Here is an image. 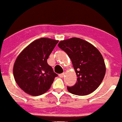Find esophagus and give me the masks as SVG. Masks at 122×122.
<instances>
[{
  "label": "esophagus",
  "mask_w": 122,
  "mask_h": 122,
  "mask_svg": "<svg viewBox=\"0 0 122 122\" xmlns=\"http://www.w3.org/2000/svg\"><path fill=\"white\" fill-rule=\"evenodd\" d=\"M65 75V73H61V74L59 75V77H61V78H62V77H64Z\"/></svg>",
  "instance_id": "obj_1"
}]
</instances>
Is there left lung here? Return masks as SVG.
Returning <instances> with one entry per match:
<instances>
[{"instance_id": "1", "label": "left lung", "mask_w": 122, "mask_h": 122, "mask_svg": "<svg viewBox=\"0 0 122 122\" xmlns=\"http://www.w3.org/2000/svg\"><path fill=\"white\" fill-rule=\"evenodd\" d=\"M58 45L71 60L77 76L76 84L67 86V90L78 96H86L95 91L103 81L106 72L103 58L98 49L89 42L77 38L61 41Z\"/></svg>"}]
</instances>
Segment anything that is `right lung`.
<instances>
[{"mask_svg": "<svg viewBox=\"0 0 122 122\" xmlns=\"http://www.w3.org/2000/svg\"><path fill=\"white\" fill-rule=\"evenodd\" d=\"M58 42L50 38L38 39L17 56L13 70L14 79L26 94L35 96L44 94L58 76L47 62Z\"/></svg>", "mask_w": 122, "mask_h": 122, "instance_id": "1", "label": "right lung"}]
</instances>
